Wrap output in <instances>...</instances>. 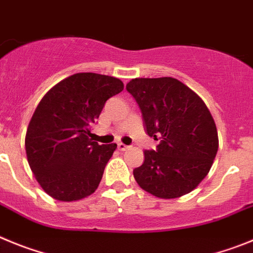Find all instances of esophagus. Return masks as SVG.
Returning a JSON list of instances; mask_svg holds the SVG:
<instances>
[{
    "label": "esophagus",
    "mask_w": 253,
    "mask_h": 253,
    "mask_svg": "<svg viewBox=\"0 0 253 253\" xmlns=\"http://www.w3.org/2000/svg\"><path fill=\"white\" fill-rule=\"evenodd\" d=\"M117 147L118 150H121V151H126L127 149H129V146H127V145H125V143H117Z\"/></svg>",
    "instance_id": "34e87169"
}]
</instances>
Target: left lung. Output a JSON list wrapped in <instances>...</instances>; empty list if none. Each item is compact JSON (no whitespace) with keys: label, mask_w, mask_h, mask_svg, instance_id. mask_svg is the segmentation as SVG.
Here are the masks:
<instances>
[{"label":"left lung","mask_w":253,"mask_h":253,"mask_svg":"<svg viewBox=\"0 0 253 253\" xmlns=\"http://www.w3.org/2000/svg\"><path fill=\"white\" fill-rule=\"evenodd\" d=\"M126 89L142 113L146 133L160 140L145 150L133 170L138 185L164 199L190 193L203 180L218 151V132L208 107L175 78H136Z\"/></svg>","instance_id":"1"}]
</instances>
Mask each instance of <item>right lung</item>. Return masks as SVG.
<instances>
[{
	"instance_id": "1",
	"label": "right lung",
	"mask_w": 253,
	"mask_h": 253,
	"mask_svg": "<svg viewBox=\"0 0 253 253\" xmlns=\"http://www.w3.org/2000/svg\"><path fill=\"white\" fill-rule=\"evenodd\" d=\"M124 90L113 77L78 73L42 97L27 127L25 147L36 180L54 199L72 202L95 192L117 145H98L90 127L104 103Z\"/></svg>"
}]
</instances>
